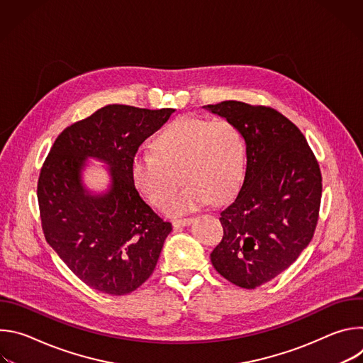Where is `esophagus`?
Returning <instances> with one entry per match:
<instances>
[{
  "instance_id": "34e87169",
  "label": "esophagus",
  "mask_w": 363,
  "mask_h": 363,
  "mask_svg": "<svg viewBox=\"0 0 363 363\" xmlns=\"http://www.w3.org/2000/svg\"><path fill=\"white\" fill-rule=\"evenodd\" d=\"M194 221V218H179V220H174L172 225L174 228H179V227H186Z\"/></svg>"
}]
</instances>
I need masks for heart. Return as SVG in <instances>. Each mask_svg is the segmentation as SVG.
Masks as SVG:
<instances>
[{"label": "heart", "instance_id": "1", "mask_svg": "<svg viewBox=\"0 0 363 363\" xmlns=\"http://www.w3.org/2000/svg\"><path fill=\"white\" fill-rule=\"evenodd\" d=\"M152 155L132 161V179L153 206H162L179 184H187L164 206L169 216L231 198L245 174V143L237 126L225 119L186 116L177 119L153 139Z\"/></svg>", "mask_w": 363, "mask_h": 363}]
</instances>
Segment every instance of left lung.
I'll return each instance as SVG.
<instances>
[{"label":"left lung","mask_w":363,"mask_h":363,"mask_svg":"<svg viewBox=\"0 0 363 363\" xmlns=\"http://www.w3.org/2000/svg\"><path fill=\"white\" fill-rule=\"evenodd\" d=\"M203 108L237 126L247 153L242 186L221 211L224 235L211 263L233 284L255 289L289 269L312 241L319 162L300 129L273 108L237 100Z\"/></svg>","instance_id":"1"}]
</instances>
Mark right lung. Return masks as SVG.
Segmentation results:
<instances>
[{
  "instance_id": "1",
  "label": "right lung",
  "mask_w": 363,
  "mask_h": 363,
  "mask_svg": "<svg viewBox=\"0 0 363 363\" xmlns=\"http://www.w3.org/2000/svg\"><path fill=\"white\" fill-rule=\"evenodd\" d=\"M175 112L108 105L67 126L43 164L37 198L44 237L89 287L123 296L157 267L171 223L155 214L132 179L139 146ZM87 157L111 167L108 193L91 196L81 184Z\"/></svg>"
}]
</instances>
